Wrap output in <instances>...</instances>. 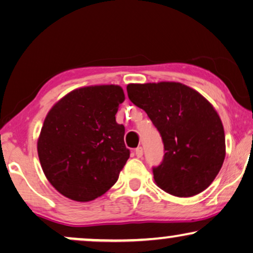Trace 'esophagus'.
<instances>
[{
	"instance_id": "esophagus-1",
	"label": "esophagus",
	"mask_w": 253,
	"mask_h": 253,
	"mask_svg": "<svg viewBox=\"0 0 253 253\" xmlns=\"http://www.w3.org/2000/svg\"><path fill=\"white\" fill-rule=\"evenodd\" d=\"M134 153H135V155H136V157H142V155H143V148L142 147H137L135 150H134Z\"/></svg>"
}]
</instances>
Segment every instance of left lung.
Segmentation results:
<instances>
[{"label":"left lung","mask_w":253,"mask_h":253,"mask_svg":"<svg viewBox=\"0 0 253 253\" xmlns=\"http://www.w3.org/2000/svg\"><path fill=\"white\" fill-rule=\"evenodd\" d=\"M128 98L142 109L164 144L157 186L176 197H192L210 186L225 156L222 121L199 92L181 83L128 84Z\"/></svg>","instance_id":"8db88e82"}]
</instances>
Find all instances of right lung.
<instances>
[{
	"instance_id": "1",
	"label": "right lung",
	"mask_w": 253,
	"mask_h": 253,
	"mask_svg": "<svg viewBox=\"0 0 253 253\" xmlns=\"http://www.w3.org/2000/svg\"><path fill=\"white\" fill-rule=\"evenodd\" d=\"M124 100L118 85L81 87L47 114L38 140L39 161L62 195L91 201L116 184L129 158L125 127L116 121Z\"/></svg>"
}]
</instances>
